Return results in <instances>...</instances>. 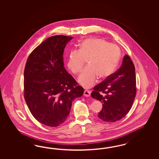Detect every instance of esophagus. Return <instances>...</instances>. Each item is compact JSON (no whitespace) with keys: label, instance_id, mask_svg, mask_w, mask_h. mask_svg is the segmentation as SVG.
<instances>
[{"label":"esophagus","instance_id":"obj_1","mask_svg":"<svg viewBox=\"0 0 159 159\" xmlns=\"http://www.w3.org/2000/svg\"><path fill=\"white\" fill-rule=\"evenodd\" d=\"M84 96H85L86 97H90V92L89 90H85L84 91Z\"/></svg>","mask_w":159,"mask_h":159}]
</instances>
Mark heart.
I'll return each mask as SVG.
<instances>
[{"label":"heart","mask_w":159,"mask_h":159,"mask_svg":"<svg viewBox=\"0 0 159 159\" xmlns=\"http://www.w3.org/2000/svg\"><path fill=\"white\" fill-rule=\"evenodd\" d=\"M120 57V48L101 39L89 38L84 39L78 49L69 52L67 65L70 71L80 72L87 59L88 66L79 77V82L86 87L96 83L98 77L106 79L115 71Z\"/></svg>","instance_id":"obj_1"}]
</instances>
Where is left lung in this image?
Masks as SVG:
<instances>
[{
    "instance_id": "obj_1",
    "label": "left lung",
    "mask_w": 159,
    "mask_h": 159,
    "mask_svg": "<svg viewBox=\"0 0 159 159\" xmlns=\"http://www.w3.org/2000/svg\"><path fill=\"white\" fill-rule=\"evenodd\" d=\"M91 96L100 100L102 108L98 116L104 121L114 122L130 111L136 94L134 64L125 55L120 67L93 88Z\"/></svg>"
}]
</instances>
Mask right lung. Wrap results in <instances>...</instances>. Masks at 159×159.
<instances>
[{
    "instance_id": "1",
    "label": "right lung",
    "mask_w": 159,
    "mask_h": 159,
    "mask_svg": "<svg viewBox=\"0 0 159 159\" xmlns=\"http://www.w3.org/2000/svg\"><path fill=\"white\" fill-rule=\"evenodd\" d=\"M72 39L49 37L30 54L24 68L25 101L34 118L48 126L65 122L73 100L83 94V88L64 67V49Z\"/></svg>"
}]
</instances>
